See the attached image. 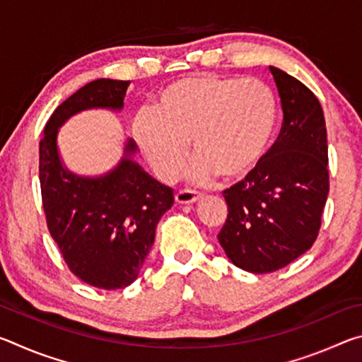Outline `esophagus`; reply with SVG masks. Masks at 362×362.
<instances>
[{"mask_svg":"<svg viewBox=\"0 0 362 362\" xmlns=\"http://www.w3.org/2000/svg\"><path fill=\"white\" fill-rule=\"evenodd\" d=\"M201 198V193L194 192V189H179L175 193V201L179 204H192L196 203Z\"/></svg>","mask_w":362,"mask_h":362,"instance_id":"esophagus-1","label":"esophagus"}]
</instances>
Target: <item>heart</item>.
I'll return each instance as SVG.
<instances>
[{"mask_svg": "<svg viewBox=\"0 0 362 362\" xmlns=\"http://www.w3.org/2000/svg\"><path fill=\"white\" fill-rule=\"evenodd\" d=\"M276 119V95L262 79L199 75L163 89L156 108L136 116L134 136L164 180L185 169L192 140L194 179H241L265 156Z\"/></svg>", "mask_w": 362, "mask_h": 362, "instance_id": "b5f03b06", "label": "heart"}]
</instances>
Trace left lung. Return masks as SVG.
Listing matches in <instances>:
<instances>
[{
  "label": "left lung",
  "mask_w": 362,
  "mask_h": 362,
  "mask_svg": "<svg viewBox=\"0 0 362 362\" xmlns=\"http://www.w3.org/2000/svg\"><path fill=\"white\" fill-rule=\"evenodd\" d=\"M283 107L281 132L259 166L223 192L220 246L238 268L272 273L305 254L320 235L329 194L327 131L320 100L269 66Z\"/></svg>",
  "instance_id": "8db88e82"
}]
</instances>
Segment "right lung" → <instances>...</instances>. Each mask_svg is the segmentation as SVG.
<instances>
[{"label": "right lung", "mask_w": 362, "mask_h": 362, "mask_svg": "<svg viewBox=\"0 0 362 362\" xmlns=\"http://www.w3.org/2000/svg\"><path fill=\"white\" fill-rule=\"evenodd\" d=\"M127 81L95 79L54 110L40 140V183L47 230L70 272L103 291L122 289L137 279L155 241L159 218L174 204V192L156 182L129 158L97 179L64 169L57 131L86 108H122Z\"/></svg>", "instance_id": "obj_1"}]
</instances>
